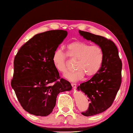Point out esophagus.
<instances>
[{
  "instance_id": "obj_1",
  "label": "esophagus",
  "mask_w": 133,
  "mask_h": 133,
  "mask_svg": "<svg viewBox=\"0 0 133 133\" xmlns=\"http://www.w3.org/2000/svg\"><path fill=\"white\" fill-rule=\"evenodd\" d=\"M71 86L72 87V88H75L76 86H77V84H76V83H71Z\"/></svg>"
}]
</instances>
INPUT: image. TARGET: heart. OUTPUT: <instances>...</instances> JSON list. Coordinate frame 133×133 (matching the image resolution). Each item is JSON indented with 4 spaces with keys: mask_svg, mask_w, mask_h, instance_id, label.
Here are the masks:
<instances>
[{
    "mask_svg": "<svg viewBox=\"0 0 133 133\" xmlns=\"http://www.w3.org/2000/svg\"><path fill=\"white\" fill-rule=\"evenodd\" d=\"M66 53L69 57L77 59L74 71L68 72L65 77L70 81L82 79L95 76L101 70L104 59L103 49L99 45H91L83 41H75L67 45ZM66 55L61 50H56L52 57V62L56 70L64 74L67 71Z\"/></svg>",
    "mask_w": 133,
    "mask_h": 133,
    "instance_id": "obj_1",
    "label": "heart"
}]
</instances>
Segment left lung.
Listing matches in <instances>:
<instances>
[{
  "instance_id": "8db88e82",
  "label": "left lung",
  "mask_w": 133,
  "mask_h": 133,
  "mask_svg": "<svg viewBox=\"0 0 133 133\" xmlns=\"http://www.w3.org/2000/svg\"><path fill=\"white\" fill-rule=\"evenodd\" d=\"M80 34L102 47L104 53L103 64L99 71L91 79L77 87L88 97L89 107L82 112L85 116L101 113L111 106L122 82V63L117 48L113 42L103 36L79 31Z\"/></svg>"
}]
</instances>
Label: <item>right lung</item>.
<instances>
[{"label": "right lung", "mask_w": 133, "mask_h": 133, "mask_svg": "<svg viewBox=\"0 0 133 133\" xmlns=\"http://www.w3.org/2000/svg\"><path fill=\"white\" fill-rule=\"evenodd\" d=\"M65 30H50L33 36L21 46L14 60L12 88L29 113L46 116L52 111L59 92L71 90L52 62L54 52L66 37Z\"/></svg>", "instance_id": "right-lung-1"}]
</instances>
